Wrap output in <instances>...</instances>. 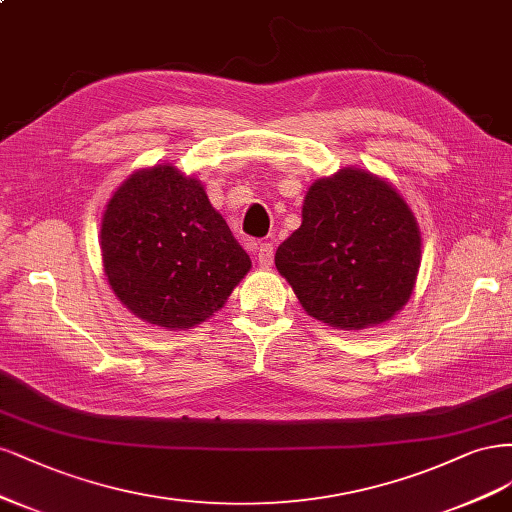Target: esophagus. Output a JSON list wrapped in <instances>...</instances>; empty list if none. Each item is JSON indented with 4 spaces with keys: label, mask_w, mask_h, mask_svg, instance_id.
Listing matches in <instances>:
<instances>
[{
    "label": "esophagus",
    "mask_w": 512,
    "mask_h": 512,
    "mask_svg": "<svg viewBox=\"0 0 512 512\" xmlns=\"http://www.w3.org/2000/svg\"><path fill=\"white\" fill-rule=\"evenodd\" d=\"M255 255H257V261H259L261 268H270L272 261H274V246H272V242L257 244L255 246Z\"/></svg>",
    "instance_id": "obj_1"
}]
</instances>
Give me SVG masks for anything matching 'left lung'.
I'll use <instances>...</instances> for the list:
<instances>
[{"label":"left lung","mask_w":512,"mask_h":512,"mask_svg":"<svg viewBox=\"0 0 512 512\" xmlns=\"http://www.w3.org/2000/svg\"><path fill=\"white\" fill-rule=\"evenodd\" d=\"M276 270L310 317L340 329L393 319L421 266V234L404 197L366 170L312 183L302 225L276 249Z\"/></svg>","instance_id":"left-lung-1"}]
</instances>
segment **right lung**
<instances>
[{
  "mask_svg": "<svg viewBox=\"0 0 512 512\" xmlns=\"http://www.w3.org/2000/svg\"><path fill=\"white\" fill-rule=\"evenodd\" d=\"M100 238L114 295L166 329L212 317L251 270L204 185L170 163L131 174L114 191Z\"/></svg>",
  "mask_w": 512,
  "mask_h": 512,
  "instance_id": "obj_1",
  "label": "right lung"
}]
</instances>
